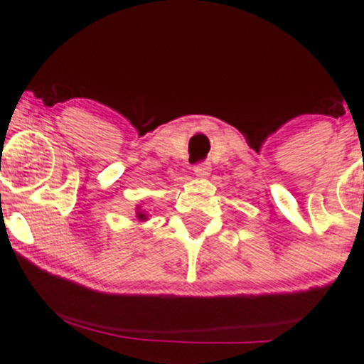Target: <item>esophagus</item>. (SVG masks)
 <instances>
[{
  "label": "esophagus",
  "instance_id": "34e87169",
  "mask_svg": "<svg viewBox=\"0 0 364 364\" xmlns=\"http://www.w3.org/2000/svg\"><path fill=\"white\" fill-rule=\"evenodd\" d=\"M193 171H195V176L207 178L208 174H210V164H207V162H202V164H196Z\"/></svg>",
  "mask_w": 364,
  "mask_h": 364
}]
</instances>
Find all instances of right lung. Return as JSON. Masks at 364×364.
Returning <instances> with one entry per match:
<instances>
[{"mask_svg": "<svg viewBox=\"0 0 364 364\" xmlns=\"http://www.w3.org/2000/svg\"><path fill=\"white\" fill-rule=\"evenodd\" d=\"M135 214H136L135 217L140 220V223H145V220H149L147 210H144V208H141V205H136V212H135Z\"/></svg>", "mask_w": 364, "mask_h": 364, "instance_id": "add662e5", "label": "right lung"}]
</instances>
